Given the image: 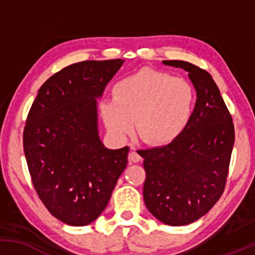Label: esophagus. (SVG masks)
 <instances>
[{
  "label": "esophagus",
  "mask_w": 255,
  "mask_h": 255,
  "mask_svg": "<svg viewBox=\"0 0 255 255\" xmlns=\"http://www.w3.org/2000/svg\"><path fill=\"white\" fill-rule=\"evenodd\" d=\"M129 160L133 163H137L141 160V157H140V154L137 153L136 150L134 147H131V151L129 152Z\"/></svg>",
  "instance_id": "34e87169"
}]
</instances>
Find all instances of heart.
<instances>
[{
  "mask_svg": "<svg viewBox=\"0 0 255 255\" xmlns=\"http://www.w3.org/2000/svg\"><path fill=\"white\" fill-rule=\"evenodd\" d=\"M195 93L183 79L152 68H142L114 85L113 98L99 103L107 129L126 139L135 120L137 135L146 144L165 146L174 142L188 126Z\"/></svg>",
  "mask_w": 255,
  "mask_h": 255,
  "instance_id": "obj_1",
  "label": "heart"
}]
</instances>
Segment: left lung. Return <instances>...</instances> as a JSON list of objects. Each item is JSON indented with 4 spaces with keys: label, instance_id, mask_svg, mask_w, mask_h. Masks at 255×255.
Returning <instances> with one entry per match:
<instances>
[{
    "label": "left lung",
    "instance_id": "8db88e82",
    "mask_svg": "<svg viewBox=\"0 0 255 255\" xmlns=\"http://www.w3.org/2000/svg\"><path fill=\"white\" fill-rule=\"evenodd\" d=\"M163 63L188 73L197 102L188 126L174 142L139 154L146 171V207L162 223L180 227L206 215L223 194L235 129L209 73L186 61Z\"/></svg>",
    "mask_w": 255,
    "mask_h": 255
}]
</instances>
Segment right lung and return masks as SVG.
Wrapping results in <instances>:
<instances>
[{
    "label": "right lung",
    "instance_id": "obj_1",
    "mask_svg": "<svg viewBox=\"0 0 255 255\" xmlns=\"http://www.w3.org/2000/svg\"><path fill=\"white\" fill-rule=\"evenodd\" d=\"M125 60L83 61L42 85L24 130V152L38 197L73 227L96 221L127 166L129 147L110 150L98 131L97 99Z\"/></svg>",
    "mask_w": 255,
    "mask_h": 255
}]
</instances>
